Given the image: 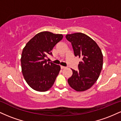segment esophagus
<instances>
[{"label": "esophagus", "instance_id": "esophagus-1", "mask_svg": "<svg viewBox=\"0 0 121 121\" xmlns=\"http://www.w3.org/2000/svg\"><path fill=\"white\" fill-rule=\"evenodd\" d=\"M61 69H65V68H66V67H65V66H61Z\"/></svg>", "mask_w": 121, "mask_h": 121}]
</instances>
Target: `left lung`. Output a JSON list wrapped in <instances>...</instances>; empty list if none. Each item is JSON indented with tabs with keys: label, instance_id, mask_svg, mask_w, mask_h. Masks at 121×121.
Here are the masks:
<instances>
[{
	"label": "left lung",
	"instance_id": "left-lung-1",
	"mask_svg": "<svg viewBox=\"0 0 121 121\" xmlns=\"http://www.w3.org/2000/svg\"><path fill=\"white\" fill-rule=\"evenodd\" d=\"M71 43L75 56L81 59L78 70L72 69L73 74L68 82L70 86L77 91L88 89L99 77L103 65V55L99 47L92 39L82 33L66 35Z\"/></svg>",
	"mask_w": 121,
	"mask_h": 121
}]
</instances>
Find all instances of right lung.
<instances>
[{
    "instance_id": "obj_1",
    "label": "right lung",
    "mask_w": 121,
    "mask_h": 121,
    "mask_svg": "<svg viewBox=\"0 0 121 121\" xmlns=\"http://www.w3.org/2000/svg\"><path fill=\"white\" fill-rule=\"evenodd\" d=\"M63 36L49 32L36 35L23 50L21 64L23 75L28 85L39 91L49 89L55 82L60 66L45 59L52 55L53 48L62 40Z\"/></svg>"
}]
</instances>
